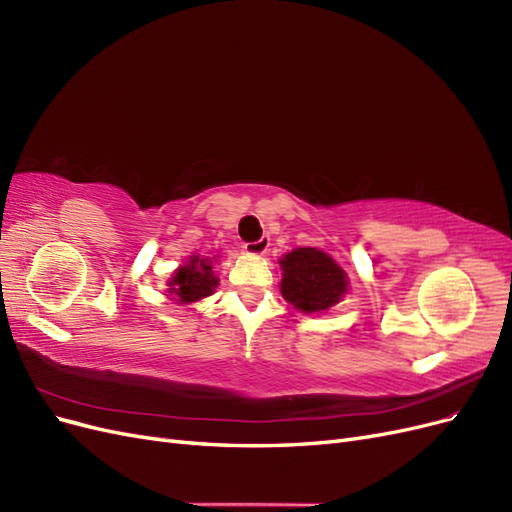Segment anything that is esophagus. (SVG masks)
Segmentation results:
<instances>
[{
	"label": "esophagus",
	"instance_id": "34e87169",
	"mask_svg": "<svg viewBox=\"0 0 512 512\" xmlns=\"http://www.w3.org/2000/svg\"><path fill=\"white\" fill-rule=\"evenodd\" d=\"M269 245H271V239H269V237H260L258 241L245 243V250L250 252V254H254V256H262V254H267Z\"/></svg>",
	"mask_w": 512,
	"mask_h": 512
}]
</instances>
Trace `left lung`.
I'll return each mask as SVG.
<instances>
[{"label": "left lung", "instance_id": "8db88e82", "mask_svg": "<svg viewBox=\"0 0 512 512\" xmlns=\"http://www.w3.org/2000/svg\"><path fill=\"white\" fill-rule=\"evenodd\" d=\"M282 297L303 314L327 312L348 292V275L316 247H297L282 260Z\"/></svg>", "mask_w": 512, "mask_h": 512}]
</instances>
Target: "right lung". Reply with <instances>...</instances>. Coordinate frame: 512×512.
I'll return each instance as SVG.
<instances>
[{"label":"right lung","mask_w":512,"mask_h":512,"mask_svg":"<svg viewBox=\"0 0 512 512\" xmlns=\"http://www.w3.org/2000/svg\"><path fill=\"white\" fill-rule=\"evenodd\" d=\"M213 260L192 256L185 265H181L168 280V297H173L179 305H188L213 294V290L218 288V277L211 267Z\"/></svg>","instance_id":"right-lung-1"}]
</instances>
